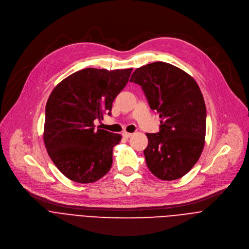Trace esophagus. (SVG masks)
<instances>
[{"label":"esophagus","mask_w":249,"mask_h":249,"mask_svg":"<svg viewBox=\"0 0 249 249\" xmlns=\"http://www.w3.org/2000/svg\"><path fill=\"white\" fill-rule=\"evenodd\" d=\"M122 136H123L124 138L128 139V138H130V137L132 136V134H131V133H128V132H123V133H122Z\"/></svg>","instance_id":"34e87169"}]
</instances>
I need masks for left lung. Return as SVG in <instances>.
Returning <instances> with one entry per match:
<instances>
[{
    "label": "left lung",
    "instance_id": "obj_1",
    "mask_svg": "<svg viewBox=\"0 0 249 249\" xmlns=\"http://www.w3.org/2000/svg\"><path fill=\"white\" fill-rule=\"evenodd\" d=\"M130 82L141 86L151 109L161 118L160 131L147 133L148 168L162 180L180 178L204 148L207 112L198 85L184 71L164 62L136 69Z\"/></svg>",
    "mask_w": 249,
    "mask_h": 249
}]
</instances>
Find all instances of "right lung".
Listing matches in <instances>:
<instances>
[{
	"label": "right lung",
	"mask_w": 249,
	"mask_h": 249,
	"mask_svg": "<svg viewBox=\"0 0 249 249\" xmlns=\"http://www.w3.org/2000/svg\"><path fill=\"white\" fill-rule=\"evenodd\" d=\"M132 68H87L63 80L45 107L44 143L57 168L69 179L91 183L107 173L121 135L94 129V120L111 115L112 102L129 81Z\"/></svg>",
	"instance_id": "add662e5"
}]
</instances>
